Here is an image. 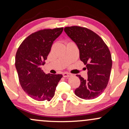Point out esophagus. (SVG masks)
Listing matches in <instances>:
<instances>
[{
  "instance_id": "34e87169",
  "label": "esophagus",
  "mask_w": 129,
  "mask_h": 129,
  "mask_svg": "<svg viewBox=\"0 0 129 129\" xmlns=\"http://www.w3.org/2000/svg\"><path fill=\"white\" fill-rule=\"evenodd\" d=\"M62 75H63V77H69V76H70L71 75H72V74H70L69 73H63L62 74Z\"/></svg>"
}]
</instances>
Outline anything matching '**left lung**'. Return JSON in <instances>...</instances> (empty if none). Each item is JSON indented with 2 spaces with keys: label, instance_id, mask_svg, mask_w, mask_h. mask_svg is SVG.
<instances>
[{
  "label": "left lung",
  "instance_id": "obj_1",
  "mask_svg": "<svg viewBox=\"0 0 129 129\" xmlns=\"http://www.w3.org/2000/svg\"><path fill=\"white\" fill-rule=\"evenodd\" d=\"M64 31L78 46L80 59L86 65L87 69V79L76 75L81 84L75 89V94L84 100L96 98L106 89L110 78L112 60L109 48L90 29L73 26L66 27Z\"/></svg>",
  "mask_w": 129,
  "mask_h": 129
}]
</instances>
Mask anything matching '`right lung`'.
<instances>
[{
    "instance_id": "right-lung-1",
    "label": "right lung",
    "mask_w": 129,
    "mask_h": 129,
    "mask_svg": "<svg viewBox=\"0 0 129 129\" xmlns=\"http://www.w3.org/2000/svg\"><path fill=\"white\" fill-rule=\"evenodd\" d=\"M63 28L47 29L34 33L19 46L16 54L15 66L22 89L31 98L50 101L55 93L62 75L45 74L41 66L50 52Z\"/></svg>"
}]
</instances>
